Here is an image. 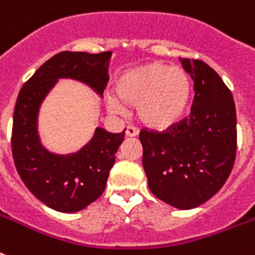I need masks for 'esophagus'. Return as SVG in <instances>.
<instances>
[{"mask_svg": "<svg viewBox=\"0 0 255 255\" xmlns=\"http://www.w3.org/2000/svg\"><path fill=\"white\" fill-rule=\"evenodd\" d=\"M126 135L129 136V137H133V136L139 135V129L136 127H132V126H128L127 129H126Z\"/></svg>", "mask_w": 255, "mask_h": 255, "instance_id": "1", "label": "esophagus"}]
</instances>
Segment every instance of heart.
I'll use <instances>...</instances> for the list:
<instances>
[{
  "label": "heart",
  "mask_w": 255,
  "mask_h": 255,
  "mask_svg": "<svg viewBox=\"0 0 255 255\" xmlns=\"http://www.w3.org/2000/svg\"><path fill=\"white\" fill-rule=\"evenodd\" d=\"M116 95L106 98L112 114H123L124 103L136 106L139 119L155 129H165L185 116L193 85L189 74L178 66L149 62L126 70L116 78Z\"/></svg>",
  "instance_id": "heart-1"
}]
</instances>
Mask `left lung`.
Returning a JSON list of instances; mask_svg holds the SVG:
<instances>
[{"mask_svg": "<svg viewBox=\"0 0 255 255\" xmlns=\"http://www.w3.org/2000/svg\"><path fill=\"white\" fill-rule=\"evenodd\" d=\"M193 79L189 118L167 131L141 129L143 167L156 197L193 209L213 197L229 177L237 151L233 95L205 62L180 58Z\"/></svg>", "mask_w": 255, "mask_h": 255, "instance_id": "8db88e82", "label": "left lung"}]
</instances>
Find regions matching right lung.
Returning <instances> with one entry per match:
<instances>
[{
    "label": "right lung",
    "instance_id": "right-lung-1",
    "mask_svg": "<svg viewBox=\"0 0 255 255\" xmlns=\"http://www.w3.org/2000/svg\"><path fill=\"white\" fill-rule=\"evenodd\" d=\"M111 51L88 54L62 51L46 61L22 86L13 115L11 152L17 172L27 189L45 205L74 213L100 197L124 131L111 133L98 127L92 139L75 153L47 151L38 135V112L58 79L83 82L103 95L108 82Z\"/></svg>",
    "mask_w": 255,
    "mask_h": 255
}]
</instances>
